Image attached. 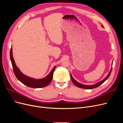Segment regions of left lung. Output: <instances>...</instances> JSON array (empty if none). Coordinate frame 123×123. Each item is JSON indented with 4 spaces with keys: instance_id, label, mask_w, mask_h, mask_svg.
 <instances>
[{
    "instance_id": "obj_1",
    "label": "left lung",
    "mask_w": 123,
    "mask_h": 123,
    "mask_svg": "<svg viewBox=\"0 0 123 123\" xmlns=\"http://www.w3.org/2000/svg\"><path fill=\"white\" fill-rule=\"evenodd\" d=\"M111 71H112V68H111L110 71L109 72V73L108 74V75L107 76V77L105 78V79L103 80L102 81H100V82L96 84L95 85H91V86H89V85H83V84H81L79 83H78L77 81H76L75 80H74L72 76L71 75V79L72 80V82L73 83V84L75 85L76 86H77V87H79V88H83V89H93V88H97L98 87V86H99L100 85H102L103 83L105 82V81L108 79V77H109L110 74L111 73Z\"/></svg>"
}]
</instances>
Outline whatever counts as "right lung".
Returning a JSON list of instances; mask_svg holds the SVG:
<instances>
[{"instance_id":"add662e5","label":"right lung","mask_w":123,"mask_h":123,"mask_svg":"<svg viewBox=\"0 0 123 123\" xmlns=\"http://www.w3.org/2000/svg\"><path fill=\"white\" fill-rule=\"evenodd\" d=\"M10 59L11 62H12V67L13 69V71L16 76L17 79L19 80L20 82H21L27 86L31 88H43L49 85L51 81L53 78V73L55 70L56 67L52 70L51 72L48 74L46 77L42 79L36 80L33 78L29 77L28 76H25L24 74L22 73L19 70L15 63L14 58L12 55V48H11L10 50Z\"/></svg>"}]
</instances>
